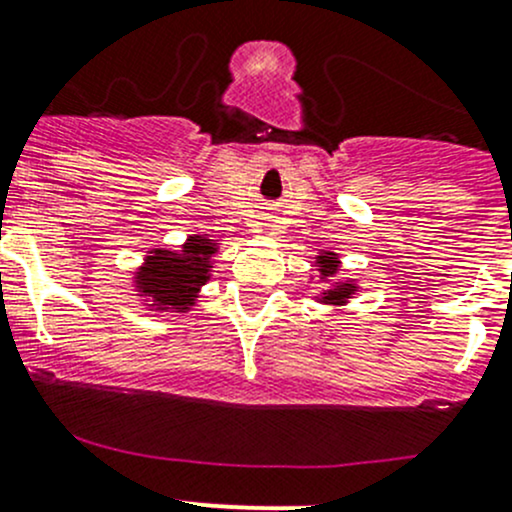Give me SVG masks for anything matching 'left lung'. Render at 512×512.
I'll use <instances>...</instances> for the list:
<instances>
[{"label": "left lung", "mask_w": 512, "mask_h": 512, "mask_svg": "<svg viewBox=\"0 0 512 512\" xmlns=\"http://www.w3.org/2000/svg\"><path fill=\"white\" fill-rule=\"evenodd\" d=\"M320 263H322V276H334L337 273V256L334 254H324L320 256ZM351 293V285H339V288H334L332 293H324V300L329 302H342L344 298H349Z\"/></svg>", "instance_id": "8db88e82"}]
</instances>
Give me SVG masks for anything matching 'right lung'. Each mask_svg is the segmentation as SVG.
<instances>
[{
  "label": "right lung",
  "instance_id": "1",
  "mask_svg": "<svg viewBox=\"0 0 512 512\" xmlns=\"http://www.w3.org/2000/svg\"><path fill=\"white\" fill-rule=\"evenodd\" d=\"M183 254L156 251L139 273V283L148 298L175 310H188L197 288L207 280V266L214 244L205 236H190Z\"/></svg>",
  "mask_w": 512,
  "mask_h": 512
}]
</instances>
